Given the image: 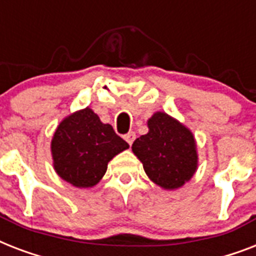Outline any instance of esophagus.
<instances>
[{
  "label": "esophagus",
  "mask_w": 256,
  "mask_h": 256,
  "mask_svg": "<svg viewBox=\"0 0 256 256\" xmlns=\"http://www.w3.org/2000/svg\"><path fill=\"white\" fill-rule=\"evenodd\" d=\"M124 138L128 144H132V142L136 140V132H128V134H124Z\"/></svg>",
  "instance_id": "34e87169"
}]
</instances>
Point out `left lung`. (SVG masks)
<instances>
[{"instance_id": "8db88e82", "label": "left lung", "mask_w": 256, "mask_h": 256, "mask_svg": "<svg viewBox=\"0 0 256 256\" xmlns=\"http://www.w3.org/2000/svg\"><path fill=\"white\" fill-rule=\"evenodd\" d=\"M148 124V132L134 140L132 152L152 182L168 190L178 188L196 170L194 136L166 112H156Z\"/></svg>"}]
</instances>
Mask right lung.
<instances>
[{"instance_id":"obj_1","label":"right lung","mask_w":256,"mask_h":256,"mask_svg":"<svg viewBox=\"0 0 256 256\" xmlns=\"http://www.w3.org/2000/svg\"><path fill=\"white\" fill-rule=\"evenodd\" d=\"M128 148L110 124L86 108L65 118L54 132V168L73 186L92 187L104 176L108 162Z\"/></svg>"}]
</instances>
